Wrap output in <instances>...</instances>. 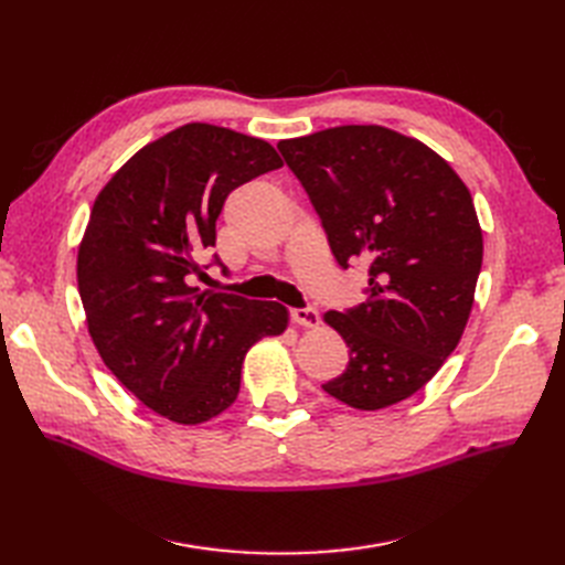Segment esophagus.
Wrapping results in <instances>:
<instances>
[{"label": "esophagus", "mask_w": 565, "mask_h": 565, "mask_svg": "<svg viewBox=\"0 0 565 565\" xmlns=\"http://www.w3.org/2000/svg\"><path fill=\"white\" fill-rule=\"evenodd\" d=\"M289 318H292L295 324H299V328H316V324L320 322V316L316 309H292L289 311Z\"/></svg>", "instance_id": "esophagus-1"}]
</instances>
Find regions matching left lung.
Returning a JSON list of instances; mask_svg holds the SVG:
<instances>
[{"label": "left lung", "instance_id": "left-lung-1", "mask_svg": "<svg viewBox=\"0 0 565 565\" xmlns=\"http://www.w3.org/2000/svg\"><path fill=\"white\" fill-rule=\"evenodd\" d=\"M278 150L337 264L370 262L367 301L324 313L351 361L322 388L355 409L409 398L455 351L473 306L483 233L469 188L429 146L377 125L316 131Z\"/></svg>", "mask_w": 565, "mask_h": 565}]
</instances>
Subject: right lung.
I'll use <instances>...</instances> for the list:
<instances>
[{"instance_id": "1", "label": "right lung", "mask_w": 565, "mask_h": 565, "mask_svg": "<svg viewBox=\"0 0 565 565\" xmlns=\"http://www.w3.org/2000/svg\"><path fill=\"white\" fill-rule=\"evenodd\" d=\"M282 160L226 127L183 125L148 143L98 193L77 252V287L106 367L152 413L202 424L241 391L247 351L282 334L276 301L195 287L207 276L231 191ZM212 264H218L214 254Z\"/></svg>"}]
</instances>
